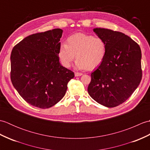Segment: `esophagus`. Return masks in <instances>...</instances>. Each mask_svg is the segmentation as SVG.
I'll return each mask as SVG.
<instances>
[{"label":"esophagus","instance_id":"esophagus-1","mask_svg":"<svg viewBox=\"0 0 150 150\" xmlns=\"http://www.w3.org/2000/svg\"><path fill=\"white\" fill-rule=\"evenodd\" d=\"M82 75V73H79V72H75V77H80V76H81Z\"/></svg>","mask_w":150,"mask_h":150}]
</instances>
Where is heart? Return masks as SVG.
Returning a JSON list of instances; mask_svg holds the SVG:
<instances>
[{
    "instance_id": "obj_1",
    "label": "heart",
    "mask_w": 150,
    "mask_h": 150,
    "mask_svg": "<svg viewBox=\"0 0 150 150\" xmlns=\"http://www.w3.org/2000/svg\"><path fill=\"white\" fill-rule=\"evenodd\" d=\"M107 53L105 41L91 35L77 33L69 37L66 44H61L58 55L60 62L69 68L76 56L75 65L79 69H93L103 62Z\"/></svg>"
}]
</instances>
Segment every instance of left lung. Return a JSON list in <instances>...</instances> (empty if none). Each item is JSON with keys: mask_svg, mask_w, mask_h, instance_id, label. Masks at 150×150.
Wrapping results in <instances>:
<instances>
[{"mask_svg": "<svg viewBox=\"0 0 150 150\" xmlns=\"http://www.w3.org/2000/svg\"><path fill=\"white\" fill-rule=\"evenodd\" d=\"M93 31L105 41L107 53L91 74L88 91L98 103L113 108L128 99L141 81V47L119 31L104 28H95Z\"/></svg>", "mask_w": 150, "mask_h": 150, "instance_id": "obj_1", "label": "left lung"}]
</instances>
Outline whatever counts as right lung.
Returning <instances> with one entry per match:
<instances>
[{"label": "right lung", "instance_id": "obj_1", "mask_svg": "<svg viewBox=\"0 0 150 150\" xmlns=\"http://www.w3.org/2000/svg\"><path fill=\"white\" fill-rule=\"evenodd\" d=\"M59 28L24 38L11 53V81L19 95L35 107L49 108L62 99L74 73L63 67L58 55Z\"/></svg>", "mask_w": 150, "mask_h": 150}]
</instances>
